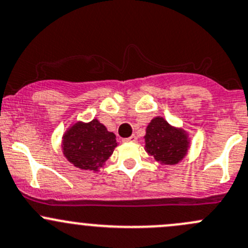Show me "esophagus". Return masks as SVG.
<instances>
[{
  "mask_svg": "<svg viewBox=\"0 0 248 248\" xmlns=\"http://www.w3.org/2000/svg\"><path fill=\"white\" fill-rule=\"evenodd\" d=\"M123 141L124 142H137V137L135 136V135H132V136L127 137V139H124Z\"/></svg>",
  "mask_w": 248,
  "mask_h": 248,
  "instance_id": "esophagus-1",
  "label": "esophagus"
}]
</instances>
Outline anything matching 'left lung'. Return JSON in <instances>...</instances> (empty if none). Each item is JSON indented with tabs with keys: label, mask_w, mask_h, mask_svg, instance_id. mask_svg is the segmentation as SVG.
<instances>
[{
	"label": "left lung",
	"mask_w": 248,
	"mask_h": 248,
	"mask_svg": "<svg viewBox=\"0 0 248 248\" xmlns=\"http://www.w3.org/2000/svg\"><path fill=\"white\" fill-rule=\"evenodd\" d=\"M145 152L162 165H177L187 154L190 140L185 130L155 117L145 129Z\"/></svg>",
	"instance_id": "8db88e82"
}]
</instances>
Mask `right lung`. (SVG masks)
<instances>
[{
    "label": "right lung",
    "instance_id": "add662e5",
    "mask_svg": "<svg viewBox=\"0 0 248 248\" xmlns=\"http://www.w3.org/2000/svg\"><path fill=\"white\" fill-rule=\"evenodd\" d=\"M117 147L116 135L107 131L98 119L89 123L78 122L64 132L62 150L75 167L98 172Z\"/></svg>",
    "mask_w": 248,
    "mask_h": 248
}]
</instances>
